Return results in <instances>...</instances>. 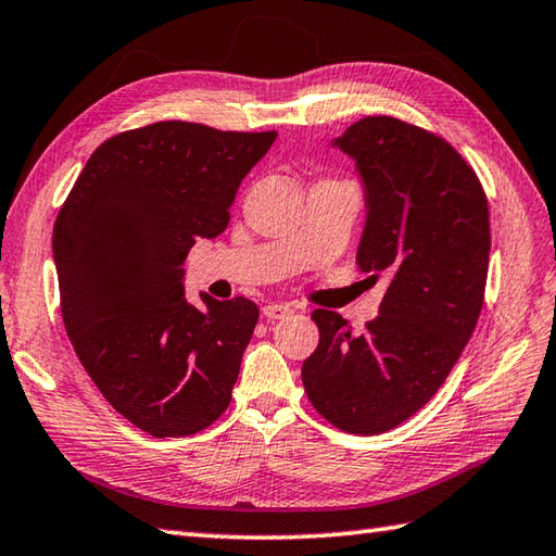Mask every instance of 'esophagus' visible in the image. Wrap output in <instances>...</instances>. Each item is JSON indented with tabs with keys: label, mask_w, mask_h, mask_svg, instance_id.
<instances>
[{
	"label": "esophagus",
	"mask_w": 556,
	"mask_h": 556,
	"mask_svg": "<svg viewBox=\"0 0 556 556\" xmlns=\"http://www.w3.org/2000/svg\"><path fill=\"white\" fill-rule=\"evenodd\" d=\"M291 311L294 308H291L289 304H267L265 308H262V316H265L267 320H281V318H287Z\"/></svg>",
	"instance_id": "1"
}]
</instances>
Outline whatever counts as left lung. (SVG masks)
<instances>
[{
    "mask_svg": "<svg viewBox=\"0 0 556 556\" xmlns=\"http://www.w3.org/2000/svg\"><path fill=\"white\" fill-rule=\"evenodd\" d=\"M365 191L357 265L387 277L379 316L357 336L313 311L320 340L301 379L323 418L379 435L426 406L477 328L489 275L486 194L447 140L391 116H367L332 140Z\"/></svg>",
    "mask_w": 556,
    "mask_h": 556,
    "instance_id": "obj_1",
    "label": "left lung"
}]
</instances>
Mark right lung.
Listing matches in <instances>:
<instances>
[{"mask_svg":"<svg viewBox=\"0 0 556 556\" xmlns=\"http://www.w3.org/2000/svg\"><path fill=\"white\" fill-rule=\"evenodd\" d=\"M275 130L160 121L104 140L60 208L53 260L67 338L97 389L153 438L194 435L228 408L257 306L185 299V260L230 220Z\"/></svg>","mask_w":556,"mask_h":556,"instance_id":"right-lung-1","label":"right lung"}]
</instances>
